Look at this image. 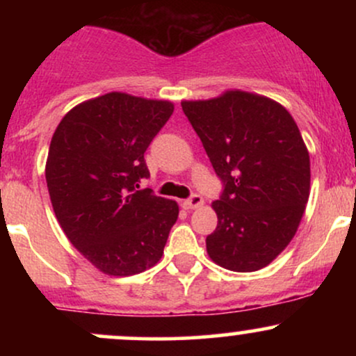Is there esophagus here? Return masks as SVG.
Masks as SVG:
<instances>
[{
	"label": "esophagus",
	"instance_id": "esophagus-1",
	"mask_svg": "<svg viewBox=\"0 0 356 356\" xmlns=\"http://www.w3.org/2000/svg\"><path fill=\"white\" fill-rule=\"evenodd\" d=\"M202 204H204V199L201 195L192 194L187 201H184V207H186V209H197V207H201Z\"/></svg>",
	"mask_w": 356,
	"mask_h": 356
}]
</instances>
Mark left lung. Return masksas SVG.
<instances>
[{"label":"left lung","mask_w":356,"mask_h":356,"mask_svg":"<svg viewBox=\"0 0 356 356\" xmlns=\"http://www.w3.org/2000/svg\"><path fill=\"white\" fill-rule=\"evenodd\" d=\"M181 105L224 184L207 254L238 273L268 266L296 234L309 197V154L296 122L277 102L241 90Z\"/></svg>","instance_id":"left-lung-1"}]
</instances>
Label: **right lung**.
I'll use <instances>...</instances> for the list:
<instances>
[{
    "mask_svg": "<svg viewBox=\"0 0 356 356\" xmlns=\"http://www.w3.org/2000/svg\"><path fill=\"white\" fill-rule=\"evenodd\" d=\"M174 112L167 100L112 92L73 107L47 159L51 206L70 243L110 276L159 263L179 216L175 201L140 189L144 154Z\"/></svg>",
    "mask_w": 356,
    "mask_h": 356,
    "instance_id": "1",
    "label": "right lung"
}]
</instances>
